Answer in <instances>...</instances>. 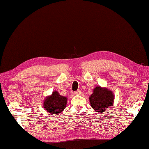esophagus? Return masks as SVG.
<instances>
[{
    "mask_svg": "<svg viewBox=\"0 0 149 149\" xmlns=\"http://www.w3.org/2000/svg\"><path fill=\"white\" fill-rule=\"evenodd\" d=\"M81 93V92L80 90H77V91L75 92V95H80Z\"/></svg>",
    "mask_w": 149,
    "mask_h": 149,
    "instance_id": "obj_1",
    "label": "esophagus"
}]
</instances>
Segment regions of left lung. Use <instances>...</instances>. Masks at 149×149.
Instances as JSON below:
<instances>
[{
  "mask_svg": "<svg viewBox=\"0 0 149 149\" xmlns=\"http://www.w3.org/2000/svg\"><path fill=\"white\" fill-rule=\"evenodd\" d=\"M114 97L113 92L107 88L97 86L89 97V101L91 107L96 112L102 113L113 105Z\"/></svg>",
  "mask_w": 149,
  "mask_h": 149,
  "instance_id": "8db88e82",
  "label": "left lung"
}]
</instances>
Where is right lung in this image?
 Wrapping results in <instances>:
<instances>
[{"mask_svg": "<svg viewBox=\"0 0 149 149\" xmlns=\"http://www.w3.org/2000/svg\"><path fill=\"white\" fill-rule=\"evenodd\" d=\"M68 97L63 96L54 90L52 94L47 96L43 100V107L49 113L58 115L61 113L66 107Z\"/></svg>", "mask_w": 149, "mask_h": 149, "instance_id": "obj_1", "label": "right lung"}]
</instances>
